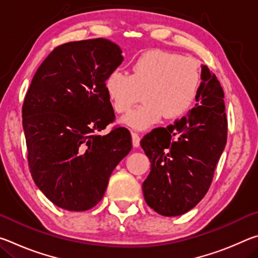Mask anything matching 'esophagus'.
I'll return each mask as SVG.
<instances>
[{"label":"esophagus","instance_id":"obj_1","mask_svg":"<svg viewBox=\"0 0 258 258\" xmlns=\"http://www.w3.org/2000/svg\"><path fill=\"white\" fill-rule=\"evenodd\" d=\"M132 143L133 147L138 148L140 146V135L135 132H132Z\"/></svg>","mask_w":258,"mask_h":258}]
</instances>
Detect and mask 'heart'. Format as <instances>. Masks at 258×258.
<instances>
[{
	"instance_id": "b5f03b06",
	"label": "heart",
	"mask_w": 258,
	"mask_h": 258,
	"mask_svg": "<svg viewBox=\"0 0 258 258\" xmlns=\"http://www.w3.org/2000/svg\"><path fill=\"white\" fill-rule=\"evenodd\" d=\"M131 74L115 69L108 74L104 90L118 112H127L141 92L143 102L121 118L130 127L146 130L161 117H181L195 101L200 73L194 60L166 51L151 50L130 62Z\"/></svg>"
}]
</instances>
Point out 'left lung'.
<instances>
[{
  "label": "left lung",
  "mask_w": 258,
  "mask_h": 258,
  "mask_svg": "<svg viewBox=\"0 0 258 258\" xmlns=\"http://www.w3.org/2000/svg\"><path fill=\"white\" fill-rule=\"evenodd\" d=\"M200 77L195 108L175 124L152 130L141 140L151 163L143 196L163 216L182 215L205 197L226 145L223 89L205 64Z\"/></svg>",
  "instance_id": "1"
}]
</instances>
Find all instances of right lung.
Listing matches in <instances>:
<instances>
[{
  "label": "right lung",
  "mask_w": 258,
  "mask_h": 258,
  "mask_svg": "<svg viewBox=\"0 0 258 258\" xmlns=\"http://www.w3.org/2000/svg\"><path fill=\"white\" fill-rule=\"evenodd\" d=\"M123 60L120 47L106 38L66 43L43 61L25 97L23 127L32 177L50 202L66 211L94 207L132 149L127 128L99 134L115 119L104 81Z\"/></svg>",
  "instance_id": "1"
}]
</instances>
